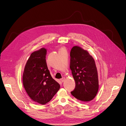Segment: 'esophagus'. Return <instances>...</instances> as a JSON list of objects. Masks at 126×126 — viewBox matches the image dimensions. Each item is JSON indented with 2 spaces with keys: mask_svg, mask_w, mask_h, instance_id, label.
Segmentation results:
<instances>
[{
  "mask_svg": "<svg viewBox=\"0 0 126 126\" xmlns=\"http://www.w3.org/2000/svg\"><path fill=\"white\" fill-rule=\"evenodd\" d=\"M64 80H65V78L64 77H63L62 79H61V81H62V82H63Z\"/></svg>",
  "mask_w": 126,
  "mask_h": 126,
  "instance_id": "obj_1",
  "label": "esophagus"
}]
</instances>
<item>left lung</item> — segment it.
<instances>
[{"label": "left lung", "instance_id": "1", "mask_svg": "<svg viewBox=\"0 0 126 126\" xmlns=\"http://www.w3.org/2000/svg\"><path fill=\"white\" fill-rule=\"evenodd\" d=\"M70 56V68L75 81V89L71 93L80 101H92L99 90L98 72L94 58L78 46L72 48Z\"/></svg>", "mask_w": 126, "mask_h": 126}]
</instances>
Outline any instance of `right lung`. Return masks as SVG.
Returning a JSON list of instances; mask_svg holds the SVG:
<instances>
[{"instance_id":"1","label":"right lung","mask_w":126,"mask_h":126,"mask_svg":"<svg viewBox=\"0 0 126 126\" xmlns=\"http://www.w3.org/2000/svg\"><path fill=\"white\" fill-rule=\"evenodd\" d=\"M45 48L32 53L23 74V84L27 94L33 101L42 105L49 102L60 88L48 69Z\"/></svg>"}]
</instances>
